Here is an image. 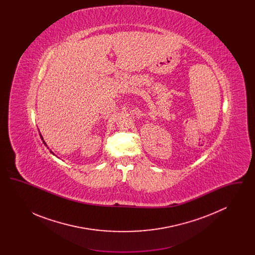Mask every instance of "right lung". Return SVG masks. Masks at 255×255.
I'll return each instance as SVG.
<instances>
[{
    "mask_svg": "<svg viewBox=\"0 0 255 255\" xmlns=\"http://www.w3.org/2000/svg\"><path fill=\"white\" fill-rule=\"evenodd\" d=\"M38 130H39V129H38ZM40 136H41V138H42V140H43V142H44V144H45V145H46V146H48V145H47V143H46V141H45V140H44V138H43V136H42V134H41V133H40ZM48 148H49V147H48ZM50 152H51V154H53V155H54V153H53V152H52V151H51V150H50ZM54 156H55V155H54Z\"/></svg>",
    "mask_w": 255,
    "mask_h": 255,
    "instance_id": "obj_1",
    "label": "right lung"
}]
</instances>
